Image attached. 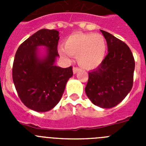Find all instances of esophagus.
Here are the masks:
<instances>
[{
  "instance_id": "1",
  "label": "esophagus",
  "mask_w": 146,
  "mask_h": 146,
  "mask_svg": "<svg viewBox=\"0 0 146 146\" xmlns=\"http://www.w3.org/2000/svg\"><path fill=\"white\" fill-rule=\"evenodd\" d=\"M79 71H80V69L79 68H77V67H74V68H73V73H74V74L77 73Z\"/></svg>"
}]
</instances>
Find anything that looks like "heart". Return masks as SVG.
Listing matches in <instances>:
<instances>
[{
	"mask_svg": "<svg viewBox=\"0 0 146 146\" xmlns=\"http://www.w3.org/2000/svg\"><path fill=\"white\" fill-rule=\"evenodd\" d=\"M108 51L106 38L100 33H76L64 42V49L59 50L65 58L77 57V62L85 69H93L104 61Z\"/></svg>",
	"mask_w": 146,
	"mask_h": 146,
	"instance_id": "1",
	"label": "heart"
}]
</instances>
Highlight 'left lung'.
I'll return each instance as SVG.
<instances>
[{"label": "left lung", "mask_w": 146, "mask_h": 146, "mask_svg": "<svg viewBox=\"0 0 146 146\" xmlns=\"http://www.w3.org/2000/svg\"><path fill=\"white\" fill-rule=\"evenodd\" d=\"M108 53L97 68L88 72L86 94L94 104L112 108L119 104L133 86L135 59L129 47L112 34L100 30Z\"/></svg>", "instance_id": "8db88e82"}]
</instances>
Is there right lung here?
Wrapping results in <instances>:
<instances>
[{
	"label": "right lung",
	"mask_w": 146,
	"mask_h": 146,
	"mask_svg": "<svg viewBox=\"0 0 146 146\" xmlns=\"http://www.w3.org/2000/svg\"><path fill=\"white\" fill-rule=\"evenodd\" d=\"M59 32L41 29L20 44L12 68V78L18 96L27 108L47 112L60 102L67 81L73 75L72 67L55 65L59 56ZM46 49L41 54L38 48Z\"/></svg>",
	"instance_id": "obj_1"
}]
</instances>
